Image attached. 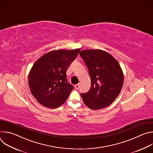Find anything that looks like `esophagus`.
Wrapping results in <instances>:
<instances>
[{
  "label": "esophagus",
  "mask_w": 153,
  "mask_h": 153,
  "mask_svg": "<svg viewBox=\"0 0 153 153\" xmlns=\"http://www.w3.org/2000/svg\"><path fill=\"white\" fill-rule=\"evenodd\" d=\"M74 87H75V88H76V90H78V89L79 88V83H78V84H76V85H75Z\"/></svg>",
  "instance_id": "obj_1"
}]
</instances>
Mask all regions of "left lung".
Instances as JSON below:
<instances>
[{
    "label": "left lung",
    "mask_w": 153,
    "mask_h": 153,
    "mask_svg": "<svg viewBox=\"0 0 153 153\" xmlns=\"http://www.w3.org/2000/svg\"><path fill=\"white\" fill-rule=\"evenodd\" d=\"M79 54L88 67L91 81L90 90L81 94L84 103L94 110L111 105L123 84V73L119 62L101 50H85Z\"/></svg>",
    "instance_id": "left-lung-1"
}]
</instances>
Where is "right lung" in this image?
Masks as SVG:
<instances>
[{
	"label": "right lung",
	"instance_id": "right-lung-1",
	"mask_svg": "<svg viewBox=\"0 0 153 153\" xmlns=\"http://www.w3.org/2000/svg\"><path fill=\"white\" fill-rule=\"evenodd\" d=\"M80 50H53L34 63L28 74V84L32 95L39 103L56 108L67 100L74 87L68 83L66 72Z\"/></svg>",
	"mask_w": 153,
	"mask_h": 153
}]
</instances>
